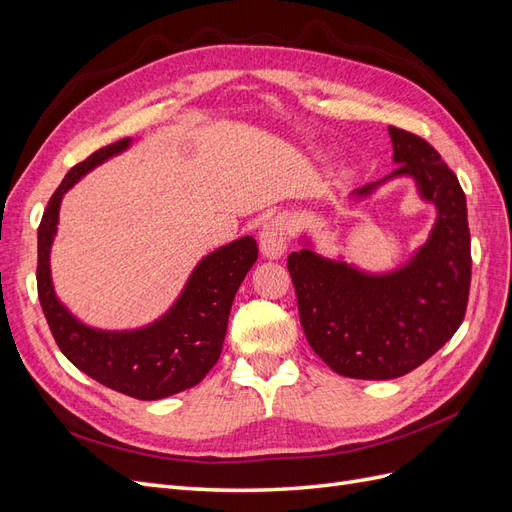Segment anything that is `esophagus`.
Listing matches in <instances>:
<instances>
[{
    "label": "esophagus",
    "instance_id": "obj_1",
    "mask_svg": "<svg viewBox=\"0 0 512 512\" xmlns=\"http://www.w3.org/2000/svg\"><path fill=\"white\" fill-rule=\"evenodd\" d=\"M290 239V224L282 215L269 220L260 230V252L267 258H280Z\"/></svg>",
    "mask_w": 512,
    "mask_h": 512
}]
</instances>
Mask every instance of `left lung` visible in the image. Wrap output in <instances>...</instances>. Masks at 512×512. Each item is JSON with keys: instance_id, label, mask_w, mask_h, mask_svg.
I'll list each match as a JSON object with an SVG mask.
<instances>
[{"instance_id": "left-lung-1", "label": "left lung", "mask_w": 512, "mask_h": 512, "mask_svg": "<svg viewBox=\"0 0 512 512\" xmlns=\"http://www.w3.org/2000/svg\"><path fill=\"white\" fill-rule=\"evenodd\" d=\"M389 134L399 166L386 179L414 177L421 196L438 207L429 241L404 269L386 275L361 273L312 250L288 256L309 346L339 376L359 380H391L423 365L459 329L470 294L468 209L457 175L425 138L395 126Z\"/></svg>"}]
</instances>
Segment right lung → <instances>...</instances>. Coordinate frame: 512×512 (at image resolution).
<instances>
[{"mask_svg": "<svg viewBox=\"0 0 512 512\" xmlns=\"http://www.w3.org/2000/svg\"><path fill=\"white\" fill-rule=\"evenodd\" d=\"M128 145V138H121L94 151L59 183L38 226L36 280L44 318L66 359L108 389L151 401L190 389L218 363L232 299L254 267L258 245L252 237H243L209 254L194 269L175 307L147 329L106 333L74 320L55 297L49 269L61 196L91 168Z\"/></svg>", "mask_w": 512, "mask_h": 512, "instance_id": "1", "label": "right lung"}]
</instances>
